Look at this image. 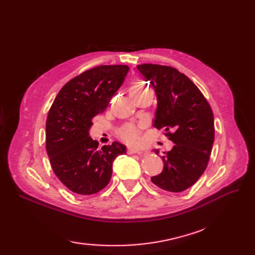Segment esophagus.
Returning a JSON list of instances; mask_svg holds the SVG:
<instances>
[{
  "label": "esophagus",
  "mask_w": 255,
  "mask_h": 255,
  "mask_svg": "<svg viewBox=\"0 0 255 255\" xmlns=\"http://www.w3.org/2000/svg\"><path fill=\"white\" fill-rule=\"evenodd\" d=\"M128 154H139V155H140V154H141V155H142V154H145V152H143V151H140V150H136V149H132V148H129L128 150Z\"/></svg>",
  "instance_id": "esophagus-1"
}]
</instances>
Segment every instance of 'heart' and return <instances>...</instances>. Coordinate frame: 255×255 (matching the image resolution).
Returning a JSON list of instances; mask_svg holds the SVG:
<instances>
[{"label":"heart","mask_w":255,"mask_h":255,"mask_svg":"<svg viewBox=\"0 0 255 255\" xmlns=\"http://www.w3.org/2000/svg\"><path fill=\"white\" fill-rule=\"evenodd\" d=\"M146 87V85L142 82H136L133 84V86L129 89V94H133L135 91H139ZM121 136L123 139L127 140L128 143H137L139 141V132H138V128L132 125L127 126L123 128L121 130Z\"/></svg>","instance_id":"b5f03b06"}]
</instances>
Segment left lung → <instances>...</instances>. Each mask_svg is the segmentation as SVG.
<instances>
[{"label":"left lung","mask_w":255,"mask_h":255,"mask_svg":"<svg viewBox=\"0 0 255 255\" xmlns=\"http://www.w3.org/2000/svg\"><path fill=\"white\" fill-rule=\"evenodd\" d=\"M155 91L157 106L153 127L165 128L174 145L164 152V169L151 181L159 188L181 192L204 172L213 148L215 128L210 104L186 75L175 68L143 64L137 66ZM172 129L173 133L168 130ZM159 154L158 150H155Z\"/></svg>","instance_id":"1"}]
</instances>
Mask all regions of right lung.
Returning a JSON list of instances; mask_svg holds the SVG:
<instances>
[{
	"label": "right lung",
	"mask_w": 255,
	"mask_h": 255,
	"mask_svg": "<svg viewBox=\"0 0 255 255\" xmlns=\"http://www.w3.org/2000/svg\"><path fill=\"white\" fill-rule=\"evenodd\" d=\"M128 72L126 65L99 66L69 81L56 96L45 125V146L54 173L79 195H94L110 183L113 161L127 153L115 141L98 149L89 136L92 118L103 113Z\"/></svg>",
	"instance_id": "1"
}]
</instances>
